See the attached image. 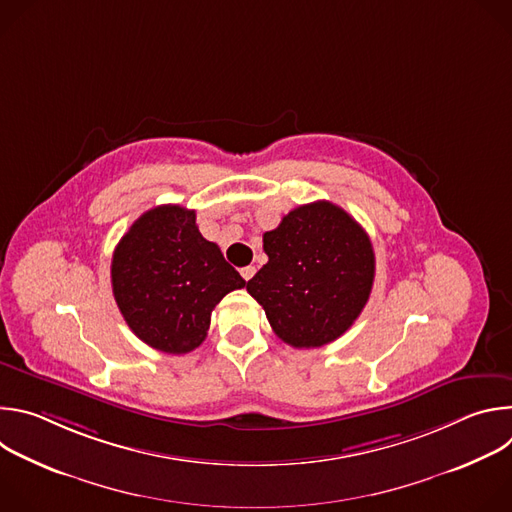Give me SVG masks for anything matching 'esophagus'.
Returning <instances> with one entry per match:
<instances>
[{"label":"esophagus","instance_id":"obj_1","mask_svg":"<svg viewBox=\"0 0 512 512\" xmlns=\"http://www.w3.org/2000/svg\"><path fill=\"white\" fill-rule=\"evenodd\" d=\"M241 275H243V279H245V281H249V279L255 275V267H253V265L243 267V269H241Z\"/></svg>","mask_w":512,"mask_h":512}]
</instances>
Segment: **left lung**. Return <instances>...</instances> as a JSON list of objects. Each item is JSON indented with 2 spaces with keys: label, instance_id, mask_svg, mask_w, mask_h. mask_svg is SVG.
Segmentation results:
<instances>
[{
  "label": "left lung",
  "instance_id": "left-lung-1",
  "mask_svg": "<svg viewBox=\"0 0 512 512\" xmlns=\"http://www.w3.org/2000/svg\"><path fill=\"white\" fill-rule=\"evenodd\" d=\"M269 261L247 281L273 332L294 348L340 338L369 302L375 253L340 206L318 200L287 212L263 235Z\"/></svg>",
  "mask_w": 512,
  "mask_h": 512
}]
</instances>
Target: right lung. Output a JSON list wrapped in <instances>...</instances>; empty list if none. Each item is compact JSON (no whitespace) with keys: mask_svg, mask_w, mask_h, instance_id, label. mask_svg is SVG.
<instances>
[{"mask_svg":"<svg viewBox=\"0 0 512 512\" xmlns=\"http://www.w3.org/2000/svg\"><path fill=\"white\" fill-rule=\"evenodd\" d=\"M113 296L148 346L186 354L202 344L210 314L245 279L196 227V212L162 204L143 212L115 247Z\"/></svg>","mask_w":512,"mask_h":512,"instance_id":"1","label":"right lung"}]
</instances>
